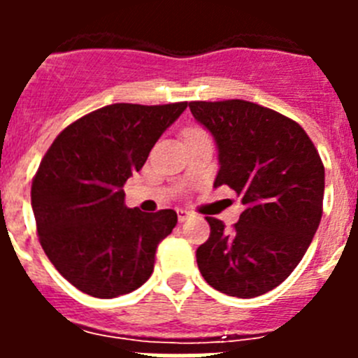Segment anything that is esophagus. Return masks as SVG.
Segmentation results:
<instances>
[{
	"instance_id": "34e87169",
	"label": "esophagus",
	"mask_w": 358,
	"mask_h": 358,
	"mask_svg": "<svg viewBox=\"0 0 358 358\" xmlns=\"http://www.w3.org/2000/svg\"><path fill=\"white\" fill-rule=\"evenodd\" d=\"M189 217V211L186 210H177V218H179V222H185L186 218Z\"/></svg>"
}]
</instances>
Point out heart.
I'll list each match as a JSON object with an SVG mask.
<instances>
[{"label": "heart", "instance_id": "obj_1", "mask_svg": "<svg viewBox=\"0 0 358 358\" xmlns=\"http://www.w3.org/2000/svg\"><path fill=\"white\" fill-rule=\"evenodd\" d=\"M197 132H202V131H201V129H189L186 134H197Z\"/></svg>", "mask_w": 358, "mask_h": 358}]
</instances>
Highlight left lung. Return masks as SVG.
Returning <instances> with one entry per match:
<instances>
[{
    "label": "left lung",
    "instance_id": "obj_1",
    "mask_svg": "<svg viewBox=\"0 0 358 358\" xmlns=\"http://www.w3.org/2000/svg\"><path fill=\"white\" fill-rule=\"evenodd\" d=\"M218 148L215 188L229 186L245 210L233 231L206 217L197 249L202 278L218 292L256 297L276 289L301 262L322 215L324 166L303 127L245 100L189 102Z\"/></svg>",
    "mask_w": 358,
    "mask_h": 358
}]
</instances>
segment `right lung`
<instances>
[{
    "label": "right lung",
    "mask_w": 358,
    "mask_h": 358,
    "mask_svg": "<svg viewBox=\"0 0 358 358\" xmlns=\"http://www.w3.org/2000/svg\"><path fill=\"white\" fill-rule=\"evenodd\" d=\"M185 109L186 102L106 106L68 125L41 161L31 182L39 242L82 292L110 299L150 278L177 213L131 210L123 185Z\"/></svg>",
    "instance_id": "obj_1"
}]
</instances>
